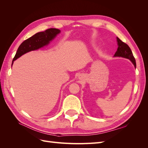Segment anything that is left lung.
<instances>
[{
	"label": "left lung",
	"mask_w": 148,
	"mask_h": 148,
	"mask_svg": "<svg viewBox=\"0 0 148 148\" xmlns=\"http://www.w3.org/2000/svg\"><path fill=\"white\" fill-rule=\"evenodd\" d=\"M117 45L118 48L117 51L115 53L114 57H123L126 58V59H129L130 60L136 68V60L135 57H134L132 50L130 48V47L127 45V44L122 42L121 40L117 37Z\"/></svg>",
	"instance_id": "1"
}]
</instances>
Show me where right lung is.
Listing matches in <instances>:
<instances>
[{"label": "right lung", "mask_w": 148, "mask_h": 148, "mask_svg": "<svg viewBox=\"0 0 148 148\" xmlns=\"http://www.w3.org/2000/svg\"><path fill=\"white\" fill-rule=\"evenodd\" d=\"M60 33V30L59 29L49 28L42 32L35 34L33 36L25 40L18 48L12 61V65L13 62L25 53L32 51H36L40 48L47 46Z\"/></svg>", "instance_id": "add662e5"}]
</instances>
